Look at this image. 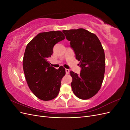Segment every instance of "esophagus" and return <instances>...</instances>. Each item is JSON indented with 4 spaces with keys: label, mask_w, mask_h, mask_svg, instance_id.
I'll use <instances>...</instances> for the list:
<instances>
[{
    "label": "esophagus",
    "mask_w": 130,
    "mask_h": 130,
    "mask_svg": "<svg viewBox=\"0 0 130 130\" xmlns=\"http://www.w3.org/2000/svg\"><path fill=\"white\" fill-rule=\"evenodd\" d=\"M69 70L68 69H66V73L67 74H68L69 73Z\"/></svg>",
    "instance_id": "34e87169"
}]
</instances>
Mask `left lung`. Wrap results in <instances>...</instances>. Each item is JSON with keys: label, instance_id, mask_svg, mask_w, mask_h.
<instances>
[{"label": "left lung", "instance_id": "obj_1", "mask_svg": "<svg viewBox=\"0 0 130 130\" xmlns=\"http://www.w3.org/2000/svg\"><path fill=\"white\" fill-rule=\"evenodd\" d=\"M70 46L80 61L81 70L78 75L70 72L73 93L81 99L91 98L100 90L104 80L105 57L103 47L96 35L84 29L63 30Z\"/></svg>", "mask_w": 130, "mask_h": 130}]
</instances>
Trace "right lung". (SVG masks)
Here are the masks:
<instances>
[{
  "label": "right lung",
  "mask_w": 130,
  "mask_h": 130,
  "mask_svg": "<svg viewBox=\"0 0 130 130\" xmlns=\"http://www.w3.org/2000/svg\"><path fill=\"white\" fill-rule=\"evenodd\" d=\"M64 38L60 31L41 32L26 45L23 60L25 78L31 92L42 100H52L60 92L66 70L50 66L48 58L52 55L54 46Z\"/></svg>",
  "instance_id": "obj_1"
}]
</instances>
